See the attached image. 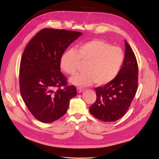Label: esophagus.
Here are the masks:
<instances>
[{
	"label": "esophagus",
	"instance_id": "1",
	"mask_svg": "<svg viewBox=\"0 0 159 159\" xmlns=\"http://www.w3.org/2000/svg\"><path fill=\"white\" fill-rule=\"evenodd\" d=\"M83 90H83L82 89H81V88H79V87L77 89V93H82V92L83 91Z\"/></svg>",
	"mask_w": 159,
	"mask_h": 159
}]
</instances>
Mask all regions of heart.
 I'll return each mask as SVG.
<instances>
[{
	"label": "heart",
	"instance_id": "1",
	"mask_svg": "<svg viewBox=\"0 0 159 159\" xmlns=\"http://www.w3.org/2000/svg\"><path fill=\"white\" fill-rule=\"evenodd\" d=\"M124 60L121 48L96 39L80 44L75 50L65 52L60 58V67L66 74L72 75L77 72L80 61L86 62L85 72L71 77L70 82L78 87H85L94 82L102 85L116 77Z\"/></svg>",
	"mask_w": 159,
	"mask_h": 159
}]
</instances>
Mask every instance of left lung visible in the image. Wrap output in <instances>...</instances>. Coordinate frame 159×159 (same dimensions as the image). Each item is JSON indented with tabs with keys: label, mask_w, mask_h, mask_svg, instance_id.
Listing matches in <instances>:
<instances>
[{
	"label": "left lung",
	"mask_w": 159,
	"mask_h": 159,
	"mask_svg": "<svg viewBox=\"0 0 159 159\" xmlns=\"http://www.w3.org/2000/svg\"><path fill=\"white\" fill-rule=\"evenodd\" d=\"M125 46V60L119 73L110 82L95 89L96 101L89 108L90 114L102 121H115L122 118L137 91V60L126 40Z\"/></svg>",
	"instance_id": "obj_1"
}]
</instances>
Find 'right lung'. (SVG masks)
I'll return each mask as SVG.
<instances>
[{
  "label": "right lung",
  "instance_id": "add662e5",
  "mask_svg": "<svg viewBox=\"0 0 159 159\" xmlns=\"http://www.w3.org/2000/svg\"><path fill=\"white\" fill-rule=\"evenodd\" d=\"M82 33L44 28L27 44L19 68L20 93L28 110L38 121L53 122L66 112L70 100L77 95L60 72V58ZM63 88H62V87Z\"/></svg>",
  "mask_w": 159,
  "mask_h": 159
}]
</instances>
